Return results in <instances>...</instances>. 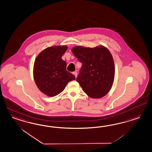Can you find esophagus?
<instances>
[{
	"label": "esophagus",
	"mask_w": 152,
	"mask_h": 152,
	"mask_svg": "<svg viewBox=\"0 0 152 152\" xmlns=\"http://www.w3.org/2000/svg\"><path fill=\"white\" fill-rule=\"evenodd\" d=\"M73 75L75 76V78H77V75H78V74H77V72H74L73 73Z\"/></svg>",
	"instance_id": "esophagus-1"
}]
</instances>
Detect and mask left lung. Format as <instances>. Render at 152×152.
I'll return each mask as SVG.
<instances>
[{"label":"left lung","instance_id":"left-lung-1","mask_svg":"<svg viewBox=\"0 0 152 152\" xmlns=\"http://www.w3.org/2000/svg\"><path fill=\"white\" fill-rule=\"evenodd\" d=\"M72 51L82 63L77 78L88 96L99 99L108 93L113 86L115 66L108 48L100 45L94 48L75 46Z\"/></svg>","mask_w":152,"mask_h":152}]
</instances>
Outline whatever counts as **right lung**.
Segmentation results:
<instances>
[{
  "instance_id": "obj_1",
  "label": "right lung",
  "mask_w": 152,
  "mask_h": 152,
  "mask_svg": "<svg viewBox=\"0 0 152 152\" xmlns=\"http://www.w3.org/2000/svg\"><path fill=\"white\" fill-rule=\"evenodd\" d=\"M66 45H54L44 49L35 59L33 77L39 91L48 96H56L64 91L68 83L75 79L66 71V63L61 56Z\"/></svg>"
}]
</instances>
